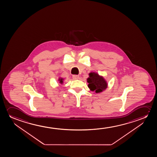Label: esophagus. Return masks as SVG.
I'll list each match as a JSON object with an SVG mask.
<instances>
[{
  "mask_svg": "<svg viewBox=\"0 0 157 157\" xmlns=\"http://www.w3.org/2000/svg\"><path fill=\"white\" fill-rule=\"evenodd\" d=\"M72 78H73V79H78L79 78V76L78 75H72Z\"/></svg>",
  "mask_w": 157,
  "mask_h": 157,
  "instance_id": "34e87169",
  "label": "esophagus"
}]
</instances>
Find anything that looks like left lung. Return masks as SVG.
Wrapping results in <instances>:
<instances>
[{"label":"left lung","mask_w":157,"mask_h":157,"mask_svg":"<svg viewBox=\"0 0 157 157\" xmlns=\"http://www.w3.org/2000/svg\"><path fill=\"white\" fill-rule=\"evenodd\" d=\"M88 83V88L92 91H95L96 93L103 92L107 88L108 84L102 76L95 72L89 73V77L87 79Z\"/></svg>","instance_id":"8db88e82"}]
</instances>
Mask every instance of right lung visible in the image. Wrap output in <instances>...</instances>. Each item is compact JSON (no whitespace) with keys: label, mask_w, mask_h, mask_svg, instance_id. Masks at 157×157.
<instances>
[{"label":"right lung","mask_w":157,"mask_h":157,"mask_svg":"<svg viewBox=\"0 0 157 157\" xmlns=\"http://www.w3.org/2000/svg\"><path fill=\"white\" fill-rule=\"evenodd\" d=\"M63 80H64V79H63L62 78H59V79H58V81L59 82V83L61 84L63 83Z\"/></svg>","instance_id":"add662e5"}]
</instances>
